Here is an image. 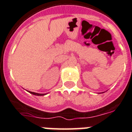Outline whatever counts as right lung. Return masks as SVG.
I'll return each mask as SVG.
<instances>
[{"label":"right lung","instance_id":"obj_1","mask_svg":"<svg viewBox=\"0 0 132 132\" xmlns=\"http://www.w3.org/2000/svg\"><path fill=\"white\" fill-rule=\"evenodd\" d=\"M30 93L33 94V95H37V96H42V95H44L45 94H39V93H34V92H30V91H29Z\"/></svg>","mask_w":132,"mask_h":132}]
</instances>
